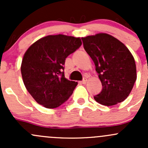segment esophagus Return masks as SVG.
<instances>
[{"label":"esophagus","mask_w":148,"mask_h":148,"mask_svg":"<svg viewBox=\"0 0 148 148\" xmlns=\"http://www.w3.org/2000/svg\"><path fill=\"white\" fill-rule=\"evenodd\" d=\"M86 81H87V79H86V78H84L82 81H81V82H80V83H82V84H86Z\"/></svg>","instance_id":"esophagus-1"}]
</instances>
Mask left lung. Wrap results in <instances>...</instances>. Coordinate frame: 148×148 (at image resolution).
Returning a JSON list of instances; mask_svg holds the SVG:
<instances>
[{
  "label": "left lung",
  "instance_id": "8db88e82",
  "mask_svg": "<svg viewBox=\"0 0 148 148\" xmlns=\"http://www.w3.org/2000/svg\"><path fill=\"white\" fill-rule=\"evenodd\" d=\"M82 40L102 84L100 93L94 97L95 101L105 106L123 102L137 79L135 59L129 49L107 34L89 36Z\"/></svg>",
  "mask_w": 148,
  "mask_h": 148
}]
</instances>
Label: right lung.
<instances>
[{"instance_id":"add662e5","label":"right lung","mask_w":148,"mask_h":148,"mask_svg":"<svg viewBox=\"0 0 148 148\" xmlns=\"http://www.w3.org/2000/svg\"><path fill=\"white\" fill-rule=\"evenodd\" d=\"M81 46L79 38L59 34L44 37L28 48L21 71L26 89L38 104L56 108L72 95L77 82L65 78L64 65Z\"/></svg>"}]
</instances>
